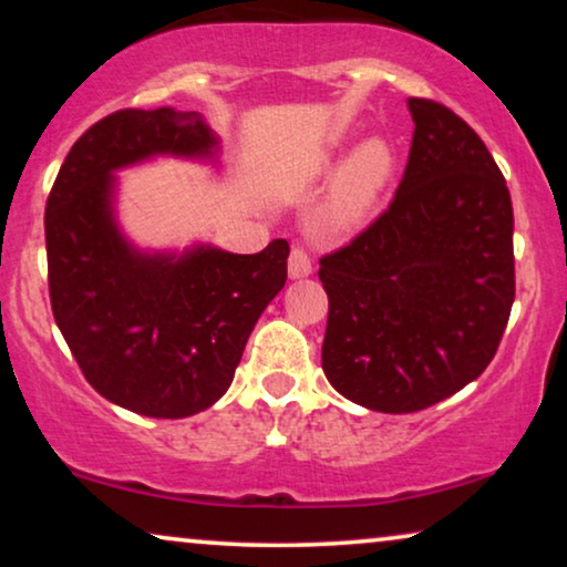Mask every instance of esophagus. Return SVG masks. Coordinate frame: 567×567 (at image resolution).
<instances>
[{
    "instance_id": "1",
    "label": "esophagus",
    "mask_w": 567,
    "mask_h": 567,
    "mask_svg": "<svg viewBox=\"0 0 567 567\" xmlns=\"http://www.w3.org/2000/svg\"><path fill=\"white\" fill-rule=\"evenodd\" d=\"M312 274V260H309L307 250L301 245H293L289 252V276L291 278H305Z\"/></svg>"
}]
</instances>
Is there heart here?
I'll return each mask as SVG.
<instances>
[{
	"instance_id": "b5f03b06",
	"label": "heart",
	"mask_w": 567,
	"mask_h": 567,
	"mask_svg": "<svg viewBox=\"0 0 567 567\" xmlns=\"http://www.w3.org/2000/svg\"><path fill=\"white\" fill-rule=\"evenodd\" d=\"M392 169L394 154L382 138H369L355 146L332 183L330 198L324 204V224L336 231L361 227L374 212L379 196L390 183Z\"/></svg>"
}]
</instances>
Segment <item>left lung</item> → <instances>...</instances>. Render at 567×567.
<instances>
[{
	"label": "left lung",
	"mask_w": 567,
	"mask_h": 567,
	"mask_svg": "<svg viewBox=\"0 0 567 567\" xmlns=\"http://www.w3.org/2000/svg\"><path fill=\"white\" fill-rule=\"evenodd\" d=\"M408 105L415 134L398 193L317 270L324 377L377 413L425 410L483 374L516 297L506 177L452 107Z\"/></svg>",
	"instance_id": "1"
}]
</instances>
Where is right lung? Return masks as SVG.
Masks as SVG:
<instances>
[{"label":"right lung","instance_id":"1","mask_svg":"<svg viewBox=\"0 0 567 567\" xmlns=\"http://www.w3.org/2000/svg\"><path fill=\"white\" fill-rule=\"evenodd\" d=\"M212 146L198 113L123 107L76 138L45 200L53 320L84 379L138 415L188 417L212 408L286 284V239L255 255L198 247L175 260L134 252L115 229V167Z\"/></svg>","mask_w":567,"mask_h":567}]
</instances>
